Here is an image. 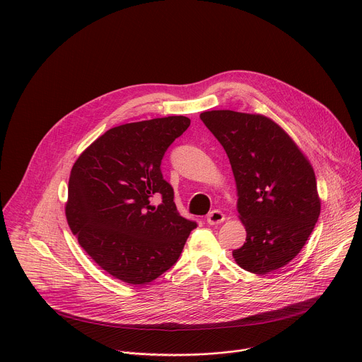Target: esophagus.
<instances>
[{
  "label": "esophagus",
  "mask_w": 362,
  "mask_h": 362,
  "mask_svg": "<svg viewBox=\"0 0 362 362\" xmlns=\"http://www.w3.org/2000/svg\"><path fill=\"white\" fill-rule=\"evenodd\" d=\"M208 223L209 225H219V223H222L223 221H225V215H223V212L222 211H219V209H215V211H212L209 215H208Z\"/></svg>",
  "instance_id": "esophagus-1"
}]
</instances>
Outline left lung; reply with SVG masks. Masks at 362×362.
I'll return each instance as SVG.
<instances>
[{
	"mask_svg": "<svg viewBox=\"0 0 362 362\" xmlns=\"http://www.w3.org/2000/svg\"><path fill=\"white\" fill-rule=\"evenodd\" d=\"M223 146L238 189L245 243L236 264L257 275L285 265L300 252L320 218L317 179L293 140L271 119L232 110L200 115Z\"/></svg>",
	"mask_w": 362,
	"mask_h": 362,
	"instance_id": "8db88e82",
	"label": "left lung"
}]
</instances>
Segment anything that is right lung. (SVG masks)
Instances as JSON below:
<instances>
[{"label": "right lung", "instance_id": "obj_1", "mask_svg": "<svg viewBox=\"0 0 362 362\" xmlns=\"http://www.w3.org/2000/svg\"><path fill=\"white\" fill-rule=\"evenodd\" d=\"M189 126L185 116H168L113 127L71 169L69 226L91 259L126 284L143 285L170 269L197 226L180 216L160 169ZM153 197L159 206L151 204Z\"/></svg>", "mask_w": 362, "mask_h": 362}]
</instances>
